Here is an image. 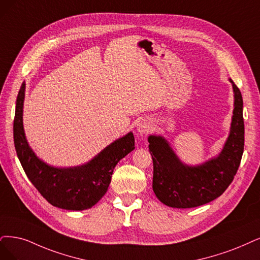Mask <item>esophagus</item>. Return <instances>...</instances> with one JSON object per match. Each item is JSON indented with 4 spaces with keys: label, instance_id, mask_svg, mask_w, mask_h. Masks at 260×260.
<instances>
[{
    "label": "esophagus",
    "instance_id": "obj_1",
    "mask_svg": "<svg viewBox=\"0 0 260 260\" xmlns=\"http://www.w3.org/2000/svg\"><path fill=\"white\" fill-rule=\"evenodd\" d=\"M151 123L148 120H141L137 124V132L140 134L141 136H145L151 131Z\"/></svg>",
    "mask_w": 260,
    "mask_h": 260
}]
</instances>
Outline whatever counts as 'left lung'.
<instances>
[{
    "mask_svg": "<svg viewBox=\"0 0 260 260\" xmlns=\"http://www.w3.org/2000/svg\"><path fill=\"white\" fill-rule=\"evenodd\" d=\"M234 111L230 132L219 154L200 165L184 164L160 135L148 137L153 159V190L160 203L178 208H195L222 195L232 183L244 149L243 100L232 79Z\"/></svg>",
    "mask_w": 260,
    "mask_h": 260,
    "instance_id": "1",
    "label": "left lung"
}]
</instances>
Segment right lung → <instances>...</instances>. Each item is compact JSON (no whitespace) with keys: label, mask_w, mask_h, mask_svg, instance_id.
<instances>
[{"label":"right lung","mask_w":260,"mask_h":260,"mask_svg":"<svg viewBox=\"0 0 260 260\" xmlns=\"http://www.w3.org/2000/svg\"><path fill=\"white\" fill-rule=\"evenodd\" d=\"M25 82L16 103L14 120L15 149L26 177L42 196L54 207L82 211L90 209L106 194L111 175L120 159L135 149L133 133L110 143L91 160L75 167H54L42 160L28 146L23 129Z\"/></svg>","instance_id":"obj_1"}]
</instances>
